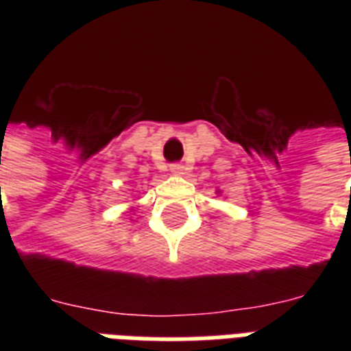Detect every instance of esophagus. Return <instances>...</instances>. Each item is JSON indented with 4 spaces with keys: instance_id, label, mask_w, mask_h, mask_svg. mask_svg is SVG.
<instances>
[{
    "instance_id": "1",
    "label": "esophagus",
    "mask_w": 351,
    "mask_h": 351,
    "mask_svg": "<svg viewBox=\"0 0 351 351\" xmlns=\"http://www.w3.org/2000/svg\"><path fill=\"white\" fill-rule=\"evenodd\" d=\"M169 171H171V173H173V175L182 176V175H186V165H182V164H171V165H169Z\"/></svg>"
}]
</instances>
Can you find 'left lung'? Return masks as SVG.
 <instances>
[{
	"instance_id": "1",
	"label": "left lung",
	"mask_w": 351,
	"mask_h": 351,
	"mask_svg": "<svg viewBox=\"0 0 351 351\" xmlns=\"http://www.w3.org/2000/svg\"><path fill=\"white\" fill-rule=\"evenodd\" d=\"M217 195H220V189H217Z\"/></svg>"
}]
</instances>
